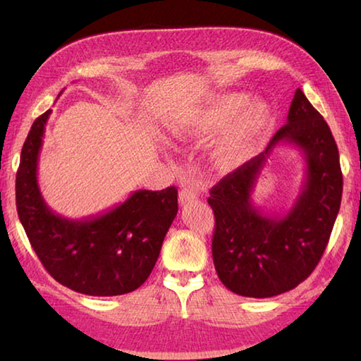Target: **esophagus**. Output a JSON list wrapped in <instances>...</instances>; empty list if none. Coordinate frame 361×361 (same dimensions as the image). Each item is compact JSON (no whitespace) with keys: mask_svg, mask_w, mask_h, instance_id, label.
<instances>
[{"mask_svg":"<svg viewBox=\"0 0 361 361\" xmlns=\"http://www.w3.org/2000/svg\"><path fill=\"white\" fill-rule=\"evenodd\" d=\"M199 197V192L197 189H195L194 186H185L180 191V202L181 204H189L192 202V200H195Z\"/></svg>","mask_w":361,"mask_h":361,"instance_id":"34e87169","label":"esophagus"}]
</instances>
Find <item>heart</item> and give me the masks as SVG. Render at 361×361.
Here are the masks:
<instances>
[{
  "instance_id": "1",
  "label": "heart",
  "mask_w": 361,
  "mask_h": 361,
  "mask_svg": "<svg viewBox=\"0 0 361 361\" xmlns=\"http://www.w3.org/2000/svg\"><path fill=\"white\" fill-rule=\"evenodd\" d=\"M248 100L247 95L243 94H229L223 95L221 99L215 102L209 114L205 116L204 121L199 122H180L173 126V133L178 137L195 135V133L209 130L210 127L221 126L231 121L234 116L240 111V108L245 105ZM274 122V114L271 106L264 102H255L250 105L243 114L232 127V130L226 135L221 143L215 149V161L218 167L232 169L237 164L242 162L245 157L247 151L256 140L261 138L264 133L271 129Z\"/></svg>"
}]
</instances>
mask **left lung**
Instances as JSON below:
<instances>
[{"mask_svg":"<svg viewBox=\"0 0 361 361\" xmlns=\"http://www.w3.org/2000/svg\"><path fill=\"white\" fill-rule=\"evenodd\" d=\"M279 142H290L306 159V180L292 209L264 216L251 202L254 181ZM342 197L339 151L323 116L301 89L286 124L261 154L210 189L215 213L212 240L219 280L235 295L272 298L304 282L328 245Z\"/></svg>","mask_w":361,"mask_h":361,"instance_id":"obj_1","label":"left lung"}]
</instances>
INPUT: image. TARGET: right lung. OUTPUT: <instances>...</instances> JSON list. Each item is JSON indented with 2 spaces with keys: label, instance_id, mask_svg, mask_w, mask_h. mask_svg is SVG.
Returning a JSON list of instances; mask_svg holds the SVG:
<instances>
[{
  "label": "right lung",
  "instance_id": "1",
  "mask_svg": "<svg viewBox=\"0 0 361 361\" xmlns=\"http://www.w3.org/2000/svg\"><path fill=\"white\" fill-rule=\"evenodd\" d=\"M51 109L36 118L23 143L16 178L19 219L46 271L66 288L89 296H118L145 283L178 212V191L140 189L102 215H56L38 186V157Z\"/></svg>",
  "mask_w": 361,
  "mask_h": 361
}]
</instances>
